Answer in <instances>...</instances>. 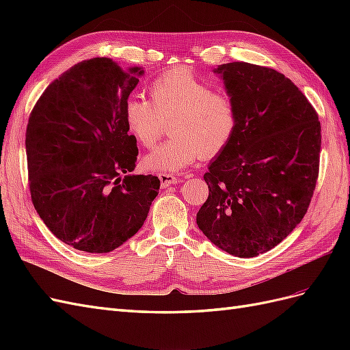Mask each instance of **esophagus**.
Returning a JSON list of instances; mask_svg holds the SVG:
<instances>
[{
  "label": "esophagus",
  "instance_id": "34e87169",
  "mask_svg": "<svg viewBox=\"0 0 350 350\" xmlns=\"http://www.w3.org/2000/svg\"><path fill=\"white\" fill-rule=\"evenodd\" d=\"M157 176H159V179H161V185H162L163 188H166V187H169V185H174V184H178V183H179V179H178L174 174L162 172V174H159Z\"/></svg>",
  "mask_w": 350,
  "mask_h": 350
}]
</instances>
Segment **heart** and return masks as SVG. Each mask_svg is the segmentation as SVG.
Returning a JSON list of instances; mask_svg holds the SVG:
<instances>
[{
  "label": "heart",
  "mask_w": 350,
  "mask_h": 350,
  "mask_svg": "<svg viewBox=\"0 0 350 350\" xmlns=\"http://www.w3.org/2000/svg\"><path fill=\"white\" fill-rule=\"evenodd\" d=\"M149 92L152 100L131 96L124 107L126 130L146 149L162 139L166 121L171 124V140L144 159L149 169L176 172L198 156L215 157L234 137L238 120L234 99L224 90H211L188 70L161 74Z\"/></svg>",
  "instance_id": "b5f03b06"
}]
</instances>
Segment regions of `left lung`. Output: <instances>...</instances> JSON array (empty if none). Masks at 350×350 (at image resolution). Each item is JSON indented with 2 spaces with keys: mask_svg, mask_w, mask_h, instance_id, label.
I'll return each mask as SVG.
<instances>
[{
  "mask_svg": "<svg viewBox=\"0 0 350 350\" xmlns=\"http://www.w3.org/2000/svg\"><path fill=\"white\" fill-rule=\"evenodd\" d=\"M216 72L238 120L234 137L204 174L208 197L197 225L220 250L250 258L276 247L308 210L321 124L305 94L276 70L241 61Z\"/></svg>",
  "mask_w": 350,
  "mask_h": 350,
  "instance_id": "1",
  "label": "left lung"
}]
</instances>
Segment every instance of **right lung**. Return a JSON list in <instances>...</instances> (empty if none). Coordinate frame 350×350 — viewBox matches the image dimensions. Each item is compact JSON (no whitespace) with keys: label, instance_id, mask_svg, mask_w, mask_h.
Returning <instances> with one entry per match:
<instances>
[{"label":"right lung","instance_id":"right-lung-1","mask_svg":"<svg viewBox=\"0 0 350 350\" xmlns=\"http://www.w3.org/2000/svg\"><path fill=\"white\" fill-rule=\"evenodd\" d=\"M143 74L109 58L62 72L29 116L26 156L31 203L48 229L79 251L109 252L137 234L161 181L133 175L137 140L124 107Z\"/></svg>","mask_w":350,"mask_h":350}]
</instances>
